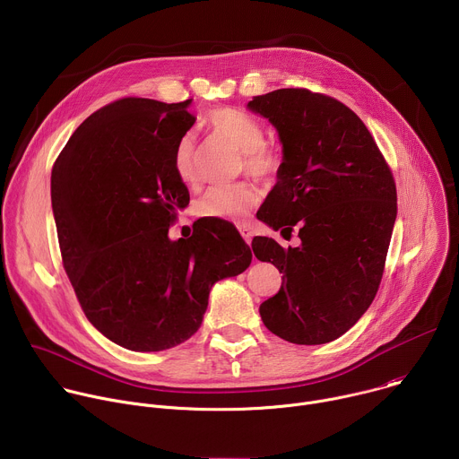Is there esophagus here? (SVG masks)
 <instances>
[{"instance_id":"esophagus-1","label":"esophagus","mask_w":459,"mask_h":459,"mask_svg":"<svg viewBox=\"0 0 459 459\" xmlns=\"http://www.w3.org/2000/svg\"><path fill=\"white\" fill-rule=\"evenodd\" d=\"M238 230H239L241 238H243L247 243H250V241H252V236H254V232H252V229H250L248 225H238Z\"/></svg>"}]
</instances>
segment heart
I'll return each mask as SVG.
<instances>
[{"label":"heart","mask_w":459,"mask_h":459,"mask_svg":"<svg viewBox=\"0 0 459 459\" xmlns=\"http://www.w3.org/2000/svg\"><path fill=\"white\" fill-rule=\"evenodd\" d=\"M207 126L211 133L227 140L239 149V169L257 179H273L278 176L283 156L265 142V126L252 114L234 108L220 107L209 112ZM172 169L179 181L188 186L198 185V160L192 136L185 134L178 140L172 152ZM259 200L257 190L248 183H230L209 188L195 205L200 216L225 221H245Z\"/></svg>","instance_id":"obj_1"}]
</instances>
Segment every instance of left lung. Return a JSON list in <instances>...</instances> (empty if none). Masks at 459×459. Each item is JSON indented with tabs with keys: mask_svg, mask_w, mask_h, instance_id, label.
Here are the masks:
<instances>
[{
	"mask_svg": "<svg viewBox=\"0 0 459 459\" xmlns=\"http://www.w3.org/2000/svg\"><path fill=\"white\" fill-rule=\"evenodd\" d=\"M283 143L278 183L257 218L299 245L252 239L254 255L283 273L259 305L267 329L296 345L338 340L365 314L381 283L398 214L394 176L365 123L342 101L308 89L255 96Z\"/></svg>",
	"mask_w": 459,
	"mask_h": 459,
	"instance_id": "obj_1",
	"label": "left lung"
}]
</instances>
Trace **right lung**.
<instances>
[{"label": "right lung", "mask_w": 459, "mask_h": 459, "mask_svg": "<svg viewBox=\"0 0 459 459\" xmlns=\"http://www.w3.org/2000/svg\"><path fill=\"white\" fill-rule=\"evenodd\" d=\"M190 100L121 98L91 114L52 167L63 269L87 319L136 352L176 347L200 329L211 287L241 274L250 248L225 221L169 239L188 190L172 152L195 117Z\"/></svg>", "instance_id": "right-lung-1"}]
</instances>
